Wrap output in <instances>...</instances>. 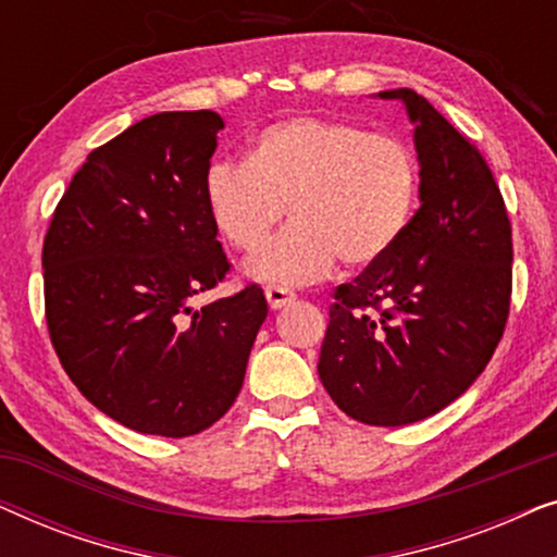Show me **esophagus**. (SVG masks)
Returning <instances> with one entry per match:
<instances>
[{"mask_svg":"<svg viewBox=\"0 0 557 557\" xmlns=\"http://www.w3.org/2000/svg\"><path fill=\"white\" fill-rule=\"evenodd\" d=\"M265 301H269V307L276 311V309H284L288 304L296 301V294L288 292L284 286H269L265 288Z\"/></svg>","mask_w":557,"mask_h":557,"instance_id":"34e87169","label":"esophagus"}]
</instances>
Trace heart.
Wrapping results in <instances>:
<instances>
[{
	"label": "heart",
	"mask_w": 557,
	"mask_h": 557,
	"mask_svg": "<svg viewBox=\"0 0 557 557\" xmlns=\"http://www.w3.org/2000/svg\"><path fill=\"white\" fill-rule=\"evenodd\" d=\"M421 166L395 136L332 119H286L258 132L246 166H212L205 205L212 225L240 253L269 240L281 218L294 223L246 263L248 278L304 286L383 263L416 215Z\"/></svg>",
	"instance_id": "obj_1"
}]
</instances>
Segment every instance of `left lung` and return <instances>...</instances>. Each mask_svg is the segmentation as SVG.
<instances>
[{"label": "left lung", "instance_id": "1", "mask_svg": "<svg viewBox=\"0 0 557 557\" xmlns=\"http://www.w3.org/2000/svg\"><path fill=\"white\" fill-rule=\"evenodd\" d=\"M421 208L383 263L334 292L319 380L368 425H408L454 403L502 339L512 292V227L482 154L410 88ZM376 311L372 312L371 309Z\"/></svg>", "mask_w": 557, "mask_h": 557}]
</instances>
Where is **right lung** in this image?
Masks as SVG:
<instances>
[{
	"label": "right lung",
	"instance_id": "right-lung-1",
	"mask_svg": "<svg viewBox=\"0 0 557 557\" xmlns=\"http://www.w3.org/2000/svg\"><path fill=\"white\" fill-rule=\"evenodd\" d=\"M223 119L164 111L88 154L42 246L45 314L67 377L151 436H195L238 398L269 304L258 286L189 299L231 263L205 205Z\"/></svg>",
	"mask_w": 557,
	"mask_h": 557
}]
</instances>
